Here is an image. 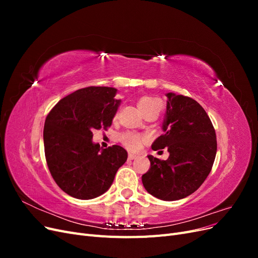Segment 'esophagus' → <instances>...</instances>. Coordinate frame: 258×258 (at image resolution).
<instances>
[{"mask_svg":"<svg viewBox=\"0 0 258 258\" xmlns=\"http://www.w3.org/2000/svg\"><path fill=\"white\" fill-rule=\"evenodd\" d=\"M128 158H129L130 160H134V159L138 158V155H136V154H129V156H128Z\"/></svg>","mask_w":258,"mask_h":258,"instance_id":"34e87169","label":"esophagus"}]
</instances>
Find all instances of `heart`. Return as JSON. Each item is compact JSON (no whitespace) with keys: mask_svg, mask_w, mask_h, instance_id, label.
Wrapping results in <instances>:
<instances>
[{"mask_svg":"<svg viewBox=\"0 0 258 258\" xmlns=\"http://www.w3.org/2000/svg\"><path fill=\"white\" fill-rule=\"evenodd\" d=\"M139 108L141 110V112H145L146 110H150V108L154 107H161V103L158 99H156L154 97H142L139 100ZM120 142L124 147H127L129 151L132 152H138L141 150L142 143L145 140V137L136 134V132L132 131H127L123 132V134L120 135L119 137Z\"/></svg>","mask_w":258,"mask_h":258,"instance_id":"obj_1","label":"heart"}]
</instances>
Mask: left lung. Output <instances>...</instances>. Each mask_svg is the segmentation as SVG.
<instances>
[{"label": "left lung", "instance_id": "obj_1", "mask_svg": "<svg viewBox=\"0 0 258 258\" xmlns=\"http://www.w3.org/2000/svg\"><path fill=\"white\" fill-rule=\"evenodd\" d=\"M167 111L162 122L165 134L155 140L154 151L168 148L167 160L148 155L151 168L142 183L152 196L173 201L196 191L212 169L217 143L207 112L189 97L167 93Z\"/></svg>", "mask_w": 258, "mask_h": 258}]
</instances>
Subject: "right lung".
Returning <instances> with one entry per match:
<instances>
[{
  "instance_id": "1",
  "label": "right lung",
  "mask_w": 258,
  "mask_h": 258,
  "mask_svg": "<svg viewBox=\"0 0 258 258\" xmlns=\"http://www.w3.org/2000/svg\"><path fill=\"white\" fill-rule=\"evenodd\" d=\"M117 89L91 87L76 90L52 107L44 126L45 157L60 188L82 200L101 196L128 158L119 145L101 148L92 142L93 129H107L120 104Z\"/></svg>"
}]
</instances>
